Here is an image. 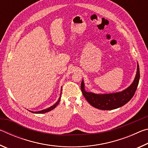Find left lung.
Masks as SVG:
<instances>
[{"label":"left lung","mask_w":148,"mask_h":148,"mask_svg":"<svg viewBox=\"0 0 148 148\" xmlns=\"http://www.w3.org/2000/svg\"><path fill=\"white\" fill-rule=\"evenodd\" d=\"M139 79L140 70L138 63H137V71L133 82L127 89L121 91L106 94L87 92L85 89L83 79L81 84V89L84 97L91 106L100 110H111L124 106L132 98L137 89Z\"/></svg>","instance_id":"obj_1"}]
</instances>
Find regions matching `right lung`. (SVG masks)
<instances>
[{
  "label": "right lung",
  "instance_id": "add662e5",
  "mask_svg": "<svg viewBox=\"0 0 148 148\" xmlns=\"http://www.w3.org/2000/svg\"><path fill=\"white\" fill-rule=\"evenodd\" d=\"M61 95H60V97L58 99V101H57L56 102V103L53 104V106H50L49 108H47L46 109H44V110H40V111H38V112H32V111H30L31 112H32V113H34V114H44V113H46V112H48L49 111H51V110H53L55 108H56L57 105L59 104L60 101H61Z\"/></svg>",
  "mask_w": 148,
  "mask_h": 148
}]
</instances>
